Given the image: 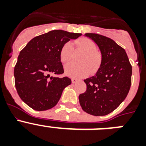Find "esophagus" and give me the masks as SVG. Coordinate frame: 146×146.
Returning <instances> with one entry per match:
<instances>
[{"label":"esophagus","instance_id":"34e87169","mask_svg":"<svg viewBox=\"0 0 146 146\" xmlns=\"http://www.w3.org/2000/svg\"><path fill=\"white\" fill-rule=\"evenodd\" d=\"M77 82V80L76 79H72V83H75V82Z\"/></svg>","mask_w":146,"mask_h":146}]
</instances>
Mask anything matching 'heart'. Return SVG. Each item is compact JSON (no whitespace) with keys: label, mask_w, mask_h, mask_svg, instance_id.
<instances>
[{"label":"heart","mask_w":146,"mask_h":146,"mask_svg":"<svg viewBox=\"0 0 146 146\" xmlns=\"http://www.w3.org/2000/svg\"><path fill=\"white\" fill-rule=\"evenodd\" d=\"M77 49L85 52L80 60L82 64H69L65 66V74L72 78H82L97 72L102 64V55L96 50V45L94 41L88 38H81L75 41ZM73 46L71 42L63 45L60 51V58L62 63L71 61L73 57Z\"/></svg>","instance_id":"obj_1"}]
</instances>
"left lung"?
Returning a JSON list of instances; mask_svg holds the SVG:
<instances>
[{
	"label": "left lung",
	"mask_w": 146,
	"mask_h": 146,
	"mask_svg": "<svg viewBox=\"0 0 146 146\" xmlns=\"http://www.w3.org/2000/svg\"><path fill=\"white\" fill-rule=\"evenodd\" d=\"M98 45L102 64L95 76L84 80L86 92L79 96L82 109L95 116L106 115L126 99L131 83L132 69L123 48L111 38L86 33Z\"/></svg>",
	"instance_id": "left-lung-1"
}]
</instances>
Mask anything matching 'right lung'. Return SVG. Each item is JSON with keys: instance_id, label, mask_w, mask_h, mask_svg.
Segmentation results:
<instances>
[{"instance_id": "obj_1", "label": "right lung", "mask_w": 146, "mask_h": 146, "mask_svg": "<svg viewBox=\"0 0 146 146\" xmlns=\"http://www.w3.org/2000/svg\"><path fill=\"white\" fill-rule=\"evenodd\" d=\"M81 33L54 30L32 38L18 56L15 66V87L20 99L35 110L51 109L58 102L70 78L52 77L64 72L60 51Z\"/></svg>"}]
</instances>
